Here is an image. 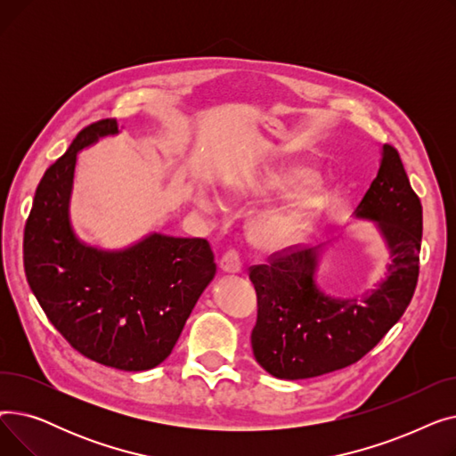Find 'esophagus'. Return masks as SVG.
Masks as SVG:
<instances>
[{
	"label": "esophagus",
	"mask_w": 456,
	"mask_h": 456,
	"mask_svg": "<svg viewBox=\"0 0 456 456\" xmlns=\"http://www.w3.org/2000/svg\"><path fill=\"white\" fill-rule=\"evenodd\" d=\"M220 270L224 273H238L242 270V258H240V253H238L236 249H229L222 260H220Z\"/></svg>",
	"instance_id": "esophagus-1"
}]
</instances>
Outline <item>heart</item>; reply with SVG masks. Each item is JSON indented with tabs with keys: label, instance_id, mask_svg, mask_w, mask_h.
Instances as JSON below:
<instances>
[{
	"label": "heart",
	"instance_id": "b5f03b06",
	"mask_svg": "<svg viewBox=\"0 0 456 456\" xmlns=\"http://www.w3.org/2000/svg\"><path fill=\"white\" fill-rule=\"evenodd\" d=\"M313 172L305 170V167H290V170H282L270 174L260 184L253 188H227L225 200L232 203H242L251 196H268L272 191L290 188L310 181ZM327 200V190L322 183H313L308 186L299 188L296 194L286 200L282 205L256 216L249 224V240L260 249H284L296 244L303 236L306 225L314 218V214L323 207ZM191 201L196 203L201 210L212 208V200L205 196L203 191H196Z\"/></svg>",
	"mask_w": 456,
	"mask_h": 456
}]
</instances>
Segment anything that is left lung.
I'll return each instance as SVG.
<instances>
[{
	"label": "left lung",
	"mask_w": 456,
	"mask_h": 456,
	"mask_svg": "<svg viewBox=\"0 0 456 456\" xmlns=\"http://www.w3.org/2000/svg\"><path fill=\"white\" fill-rule=\"evenodd\" d=\"M421 201L390 143L354 216L375 222L390 251L387 279L358 297H332L316 284L322 246L289 248L249 268L256 292L251 347L256 362L286 380L347 368L371 351L409 306L419 273Z\"/></svg>",
	"instance_id": "1"
}]
</instances>
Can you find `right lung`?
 I'll return each mask as SVG.
<instances>
[{"instance_id":"right-lung-1","label":"right lung","mask_w":456,"mask_h":456,"mask_svg":"<svg viewBox=\"0 0 456 456\" xmlns=\"http://www.w3.org/2000/svg\"><path fill=\"white\" fill-rule=\"evenodd\" d=\"M118 134L116 119L85 127L47 167L23 231V268L47 320L94 362L146 371L172 353L216 275L205 238L153 232L131 248L86 246L69 224L77 153Z\"/></svg>"}]
</instances>
